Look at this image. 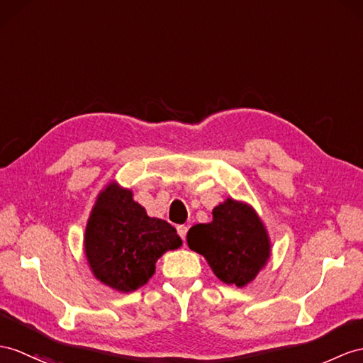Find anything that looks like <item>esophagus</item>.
I'll return each instance as SVG.
<instances>
[{
  "mask_svg": "<svg viewBox=\"0 0 363 363\" xmlns=\"http://www.w3.org/2000/svg\"><path fill=\"white\" fill-rule=\"evenodd\" d=\"M177 233H179V235L184 240V238H186V234H188V226H184V225L177 226Z\"/></svg>",
  "mask_w": 363,
  "mask_h": 363,
  "instance_id": "1",
  "label": "esophagus"
}]
</instances>
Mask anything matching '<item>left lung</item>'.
<instances>
[{
    "label": "left lung",
    "mask_w": 363,
    "mask_h": 363,
    "mask_svg": "<svg viewBox=\"0 0 363 363\" xmlns=\"http://www.w3.org/2000/svg\"><path fill=\"white\" fill-rule=\"evenodd\" d=\"M186 240L220 280L238 288L255 279L271 254L269 237L257 212L233 199L214 208L211 223L192 226Z\"/></svg>",
    "instance_id": "left-lung-1"
}]
</instances>
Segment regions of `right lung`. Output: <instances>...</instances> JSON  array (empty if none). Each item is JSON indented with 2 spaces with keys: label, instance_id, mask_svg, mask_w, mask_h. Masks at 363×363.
Listing matches in <instances>:
<instances>
[{
  "label": "right lung",
  "instance_id": "1",
  "mask_svg": "<svg viewBox=\"0 0 363 363\" xmlns=\"http://www.w3.org/2000/svg\"><path fill=\"white\" fill-rule=\"evenodd\" d=\"M182 246L175 228L151 218L132 192L109 183L96 197L84 233L94 276L120 293H132L154 276L155 262Z\"/></svg>",
  "mask_w": 363,
  "mask_h": 363
}]
</instances>
